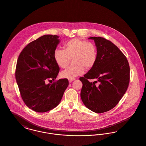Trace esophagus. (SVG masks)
<instances>
[{"label":"esophagus","mask_w":146,"mask_h":146,"mask_svg":"<svg viewBox=\"0 0 146 146\" xmlns=\"http://www.w3.org/2000/svg\"><path fill=\"white\" fill-rule=\"evenodd\" d=\"M74 80H75V78H74V79H69V83H70V82H73Z\"/></svg>","instance_id":"esophagus-1"}]
</instances>
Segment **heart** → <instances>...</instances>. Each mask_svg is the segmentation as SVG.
Wrapping results in <instances>:
<instances>
[{"mask_svg": "<svg viewBox=\"0 0 146 146\" xmlns=\"http://www.w3.org/2000/svg\"><path fill=\"white\" fill-rule=\"evenodd\" d=\"M54 58L57 65L65 68L73 60L74 65L60 73L61 77L66 79H74L83 74L84 70H90L94 68L97 60V49L91 42L76 38L64 45V50L56 49L54 53Z\"/></svg>", "mask_w": 146, "mask_h": 146, "instance_id": "heart-1", "label": "heart"}]
</instances>
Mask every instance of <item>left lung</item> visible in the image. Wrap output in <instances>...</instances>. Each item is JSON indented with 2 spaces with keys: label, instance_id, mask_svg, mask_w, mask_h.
<instances>
[{
  "label": "left lung",
  "instance_id": "obj_1",
  "mask_svg": "<svg viewBox=\"0 0 146 146\" xmlns=\"http://www.w3.org/2000/svg\"><path fill=\"white\" fill-rule=\"evenodd\" d=\"M97 49L94 68L80 78L83 86L81 97L84 105L96 113L108 111L118 104L129 86L130 67L126 56L110 41L91 37ZM96 80L91 82L88 79Z\"/></svg>",
  "mask_w": 146,
  "mask_h": 146
}]
</instances>
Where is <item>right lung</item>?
Instances as JSON below:
<instances>
[{
	"mask_svg": "<svg viewBox=\"0 0 146 146\" xmlns=\"http://www.w3.org/2000/svg\"><path fill=\"white\" fill-rule=\"evenodd\" d=\"M58 38L41 36L24 48L17 62L15 77L21 97L27 107L38 113L57 106L69 85L66 78L55 81L60 70L54 58Z\"/></svg>",
	"mask_w": 146,
	"mask_h": 146,
	"instance_id": "right-lung-1",
	"label": "right lung"
}]
</instances>
